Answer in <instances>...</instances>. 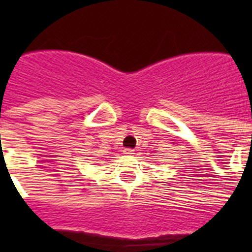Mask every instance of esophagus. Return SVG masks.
<instances>
[{"instance_id": "esophagus-1", "label": "esophagus", "mask_w": 252, "mask_h": 252, "mask_svg": "<svg viewBox=\"0 0 252 252\" xmlns=\"http://www.w3.org/2000/svg\"><path fill=\"white\" fill-rule=\"evenodd\" d=\"M124 154H125V155H132L133 150H132V149H130V148H126L124 150Z\"/></svg>"}]
</instances>
